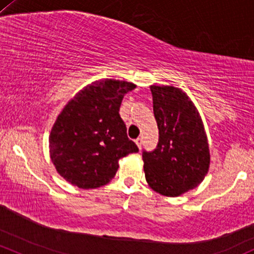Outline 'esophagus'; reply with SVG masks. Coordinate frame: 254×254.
Instances as JSON below:
<instances>
[{"label":"esophagus","instance_id":"34e87169","mask_svg":"<svg viewBox=\"0 0 254 254\" xmlns=\"http://www.w3.org/2000/svg\"><path fill=\"white\" fill-rule=\"evenodd\" d=\"M136 144H137V147L138 148L141 149V147H142V138L141 137H138V138H136Z\"/></svg>","mask_w":254,"mask_h":254}]
</instances>
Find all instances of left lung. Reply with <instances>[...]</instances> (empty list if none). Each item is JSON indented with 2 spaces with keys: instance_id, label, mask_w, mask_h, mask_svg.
I'll use <instances>...</instances> for the list:
<instances>
[{
  "instance_id": "1",
  "label": "left lung",
  "mask_w": 254,
  "mask_h": 254,
  "mask_svg": "<svg viewBox=\"0 0 254 254\" xmlns=\"http://www.w3.org/2000/svg\"><path fill=\"white\" fill-rule=\"evenodd\" d=\"M159 142L142 152L146 181L166 196H178L202 182L210 168V149L199 112L188 95L175 86L152 85Z\"/></svg>"
}]
</instances>
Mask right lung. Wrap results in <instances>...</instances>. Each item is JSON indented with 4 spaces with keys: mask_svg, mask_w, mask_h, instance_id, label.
I'll use <instances>...</instances> for the list:
<instances>
[{
    "mask_svg": "<svg viewBox=\"0 0 254 254\" xmlns=\"http://www.w3.org/2000/svg\"><path fill=\"white\" fill-rule=\"evenodd\" d=\"M130 82L101 79L86 85L64 107L49 136L50 159L61 177L82 189L107 185L119 159L138 152L121 118Z\"/></svg>",
    "mask_w": 254,
    "mask_h": 254,
    "instance_id": "obj_1",
    "label": "right lung"
}]
</instances>
